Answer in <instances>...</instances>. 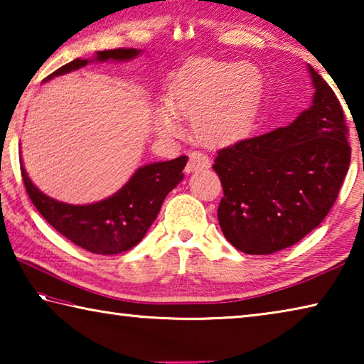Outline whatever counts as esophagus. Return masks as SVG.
Listing matches in <instances>:
<instances>
[{"mask_svg": "<svg viewBox=\"0 0 364 364\" xmlns=\"http://www.w3.org/2000/svg\"><path fill=\"white\" fill-rule=\"evenodd\" d=\"M208 167H210V159H208L205 154L194 151L189 154V160H188L184 171H186V173H193V171H196V170H202V168H208Z\"/></svg>", "mask_w": 364, "mask_h": 364, "instance_id": "34e87169", "label": "esophagus"}]
</instances>
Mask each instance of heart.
<instances>
[{"label":"heart","mask_w":364,"mask_h":364,"mask_svg":"<svg viewBox=\"0 0 364 364\" xmlns=\"http://www.w3.org/2000/svg\"><path fill=\"white\" fill-rule=\"evenodd\" d=\"M262 72L252 64L197 59L171 78L165 102L156 107V132L175 136L180 119H191L194 141L207 147L230 146L242 136L254 120L262 96Z\"/></svg>","instance_id":"obj_1"}]
</instances>
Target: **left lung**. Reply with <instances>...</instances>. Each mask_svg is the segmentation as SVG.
<instances>
[{
	"label": "left lung",
	"mask_w": 364,
	"mask_h": 364,
	"mask_svg": "<svg viewBox=\"0 0 364 364\" xmlns=\"http://www.w3.org/2000/svg\"><path fill=\"white\" fill-rule=\"evenodd\" d=\"M315 96L291 125L218 151V221L237 250L268 255L297 244L329 213L350 165L341 102L308 65Z\"/></svg>",
	"instance_id": "8db88e82"
}]
</instances>
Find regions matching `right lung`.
Returning <instances> with one entry per match:
<instances>
[{"mask_svg": "<svg viewBox=\"0 0 364 364\" xmlns=\"http://www.w3.org/2000/svg\"><path fill=\"white\" fill-rule=\"evenodd\" d=\"M141 51L134 48H117L97 51L96 60H130ZM88 59H75L53 72L46 80L82 69ZM45 80V82H46ZM188 162L181 156L168 162H156L138 168L122 189L107 199L88 205H72L54 200L35 186L23 164L21 173L27 194L36 210L54 230L69 241L93 254L114 255L134 247L146 236L157 218L162 202L171 189L183 180V168Z\"/></svg>", "mask_w": 364, "mask_h": 364, "instance_id": "right-lung-1", "label": "right lung"}]
</instances>
